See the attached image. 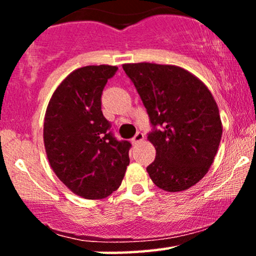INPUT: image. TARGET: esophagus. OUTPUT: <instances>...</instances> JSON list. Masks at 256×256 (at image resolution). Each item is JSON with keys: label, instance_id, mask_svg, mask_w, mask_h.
Returning <instances> with one entry per match:
<instances>
[{"label": "esophagus", "instance_id": "obj_1", "mask_svg": "<svg viewBox=\"0 0 256 256\" xmlns=\"http://www.w3.org/2000/svg\"><path fill=\"white\" fill-rule=\"evenodd\" d=\"M143 140H144V134H143L142 132H138V134H136V136L132 138V143H134V144H137V143L142 142Z\"/></svg>", "mask_w": 256, "mask_h": 256}]
</instances>
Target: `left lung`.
<instances>
[{
  "label": "left lung",
  "instance_id": "left-lung-1",
  "mask_svg": "<svg viewBox=\"0 0 256 256\" xmlns=\"http://www.w3.org/2000/svg\"><path fill=\"white\" fill-rule=\"evenodd\" d=\"M122 68L154 126L148 140L156 158L146 167L149 177L165 192L188 190L204 177L218 152L222 124L216 100L204 82L179 66L138 62Z\"/></svg>",
  "mask_w": 256,
  "mask_h": 256
}]
</instances>
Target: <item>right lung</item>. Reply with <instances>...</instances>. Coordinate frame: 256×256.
I'll use <instances>...</instances> for the list:
<instances>
[{"label": "right lung", "mask_w": 256, "mask_h": 256, "mask_svg": "<svg viewBox=\"0 0 256 256\" xmlns=\"http://www.w3.org/2000/svg\"><path fill=\"white\" fill-rule=\"evenodd\" d=\"M116 70L110 64L74 70L58 84L44 116V148L52 171L86 200L116 192L130 164V142L113 137L101 110L102 91Z\"/></svg>", "instance_id": "right-lung-1"}]
</instances>
